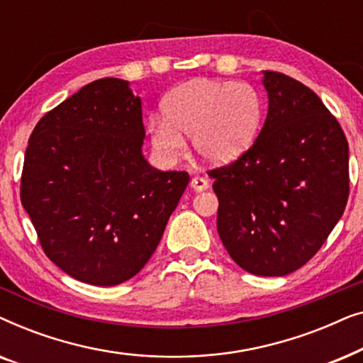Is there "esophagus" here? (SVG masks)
<instances>
[{"label":"esophagus","mask_w":363,"mask_h":363,"mask_svg":"<svg viewBox=\"0 0 363 363\" xmlns=\"http://www.w3.org/2000/svg\"><path fill=\"white\" fill-rule=\"evenodd\" d=\"M190 186L195 191H205V190H208V186H210V183H208L205 177H193L190 182Z\"/></svg>","instance_id":"obj_1"}]
</instances>
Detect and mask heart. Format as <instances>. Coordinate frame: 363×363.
Listing matches in <instances>:
<instances>
[{
	"instance_id": "1",
	"label": "heart",
	"mask_w": 363,
	"mask_h": 363,
	"mask_svg": "<svg viewBox=\"0 0 363 363\" xmlns=\"http://www.w3.org/2000/svg\"><path fill=\"white\" fill-rule=\"evenodd\" d=\"M160 117H150L147 132L163 162H175L191 137L196 155L213 165L238 160L250 150L261 130L264 106L250 84L191 79L162 99Z\"/></svg>"
}]
</instances>
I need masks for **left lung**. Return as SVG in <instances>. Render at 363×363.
I'll return each mask as SVG.
<instances>
[{"label":"left lung","instance_id":"1","mask_svg":"<svg viewBox=\"0 0 363 363\" xmlns=\"http://www.w3.org/2000/svg\"><path fill=\"white\" fill-rule=\"evenodd\" d=\"M262 74L269 108L259 135L208 175L233 261L256 276H286L320 250L345 210L349 143L315 92L286 74Z\"/></svg>","mask_w":363,"mask_h":363}]
</instances>
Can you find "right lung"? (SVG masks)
Masks as SVG:
<instances>
[{
	"label": "right lung",
	"instance_id": "1",
	"mask_svg": "<svg viewBox=\"0 0 363 363\" xmlns=\"http://www.w3.org/2000/svg\"><path fill=\"white\" fill-rule=\"evenodd\" d=\"M140 97L97 79L49 111L29 137L21 203L43 251L74 279L117 286L137 274L190 182L142 153Z\"/></svg>",
	"mask_w": 363,
	"mask_h": 363
}]
</instances>
